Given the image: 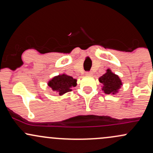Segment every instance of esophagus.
<instances>
[{"mask_svg":"<svg viewBox=\"0 0 153 153\" xmlns=\"http://www.w3.org/2000/svg\"><path fill=\"white\" fill-rule=\"evenodd\" d=\"M85 75H93V73L91 71L86 72V73H85Z\"/></svg>","mask_w":153,"mask_h":153,"instance_id":"obj_1","label":"esophagus"}]
</instances>
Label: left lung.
Listing matches in <instances>:
<instances>
[{
	"label": "left lung",
	"instance_id": "left-lung-1",
	"mask_svg": "<svg viewBox=\"0 0 153 153\" xmlns=\"http://www.w3.org/2000/svg\"><path fill=\"white\" fill-rule=\"evenodd\" d=\"M99 80L103 84L102 90L106 94H116L122 85L119 77L112 73L110 69H107L106 73L100 77Z\"/></svg>",
	"mask_w": 153,
	"mask_h": 153
}]
</instances>
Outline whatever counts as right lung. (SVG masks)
Here are the masks:
<instances>
[{
    "mask_svg": "<svg viewBox=\"0 0 153 153\" xmlns=\"http://www.w3.org/2000/svg\"><path fill=\"white\" fill-rule=\"evenodd\" d=\"M48 86L59 96L72 91V88L77 85V80L66 74L54 76L48 82Z\"/></svg>",
    "mask_w": 153,
    "mask_h": 153,
    "instance_id": "right-lung-1",
    "label": "right lung"
}]
</instances>
